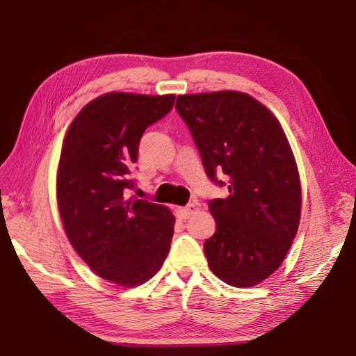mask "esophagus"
<instances>
[{"label":"esophagus","instance_id":"obj_1","mask_svg":"<svg viewBox=\"0 0 356 356\" xmlns=\"http://www.w3.org/2000/svg\"><path fill=\"white\" fill-rule=\"evenodd\" d=\"M196 210H197V207L195 204H188V205H185V207H179L177 213H179L180 219H186V218H190Z\"/></svg>","mask_w":356,"mask_h":356}]
</instances>
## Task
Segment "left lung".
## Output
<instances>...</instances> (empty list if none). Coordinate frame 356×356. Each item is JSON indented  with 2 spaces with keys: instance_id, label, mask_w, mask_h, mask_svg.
<instances>
[{
  "instance_id": "obj_1",
  "label": "left lung",
  "mask_w": 356,
  "mask_h": 356,
  "mask_svg": "<svg viewBox=\"0 0 356 356\" xmlns=\"http://www.w3.org/2000/svg\"><path fill=\"white\" fill-rule=\"evenodd\" d=\"M176 111L207 176L229 190L209 202L216 219L204 243L209 266L227 285L254 286L285 260L300 221L299 171L286 135L266 107L240 92L180 95Z\"/></svg>"
}]
</instances>
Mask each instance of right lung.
<instances>
[{"label": "right lung", "instance_id": "add662e5", "mask_svg": "<svg viewBox=\"0 0 356 356\" xmlns=\"http://www.w3.org/2000/svg\"><path fill=\"white\" fill-rule=\"evenodd\" d=\"M174 95H102L77 113L62 145L57 204L67 236L102 279L141 285L170 252L174 216L163 205L124 197L147 127L174 106Z\"/></svg>", "mask_w": 356, "mask_h": 356}]
</instances>
